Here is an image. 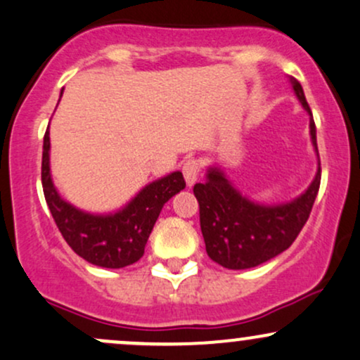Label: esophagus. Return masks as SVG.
<instances>
[{
    "label": "esophagus",
    "instance_id": "1",
    "mask_svg": "<svg viewBox=\"0 0 360 360\" xmlns=\"http://www.w3.org/2000/svg\"><path fill=\"white\" fill-rule=\"evenodd\" d=\"M200 171H201L200 160H196V159L184 160L183 174H184V179H186L188 186H193V184L196 183V179H198V176H200Z\"/></svg>",
    "mask_w": 360,
    "mask_h": 360
}]
</instances>
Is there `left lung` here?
Listing matches in <instances>:
<instances>
[{"label":"left lung","mask_w":360,"mask_h":360,"mask_svg":"<svg viewBox=\"0 0 360 360\" xmlns=\"http://www.w3.org/2000/svg\"><path fill=\"white\" fill-rule=\"evenodd\" d=\"M292 89L309 114V131L316 153V126L301 84L290 77ZM321 183V167L311 186L283 205H259L248 200L219 167L193 188L200 205V227L208 256L229 270H246L275 258L294 243L309 219Z\"/></svg>","instance_id":"left-lung-1"}]
</instances>
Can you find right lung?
Here are the masks:
<instances>
[{"instance_id":"add662e5","label":"right lung","mask_w":360,"mask_h":360,"mask_svg":"<svg viewBox=\"0 0 360 360\" xmlns=\"http://www.w3.org/2000/svg\"><path fill=\"white\" fill-rule=\"evenodd\" d=\"M49 148L47 126L42 147V189L51 215L68 246L89 263L102 268H124L136 263L143 256L162 207L186 186L183 174L177 171L153 181L120 212L94 215L78 210L59 196L51 179Z\"/></svg>"}]
</instances>
